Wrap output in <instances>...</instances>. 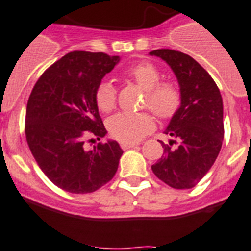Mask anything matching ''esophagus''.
<instances>
[{"label":"esophagus","instance_id":"obj_1","mask_svg":"<svg viewBox=\"0 0 251 251\" xmlns=\"http://www.w3.org/2000/svg\"><path fill=\"white\" fill-rule=\"evenodd\" d=\"M137 145H140V144H138V142H127V141H123V142H121L122 149H124V150H127V149H130V148H134V146H137Z\"/></svg>","mask_w":251,"mask_h":251}]
</instances>
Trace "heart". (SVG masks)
<instances>
[{"label":"heart","instance_id":"obj_1","mask_svg":"<svg viewBox=\"0 0 251 251\" xmlns=\"http://www.w3.org/2000/svg\"><path fill=\"white\" fill-rule=\"evenodd\" d=\"M127 74L146 92L144 106L150 107L161 119H169L177 113L181 105V92L173 82H160L161 74L156 66L150 63H141L130 68ZM95 99L100 110L105 113L111 111L117 103L115 87L110 82H102L97 87ZM154 126V118L149 113H119L107 122L111 136L127 142L142 138Z\"/></svg>","mask_w":251,"mask_h":251}]
</instances>
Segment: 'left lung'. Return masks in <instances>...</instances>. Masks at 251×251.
<instances>
[{
	"label": "left lung",
	"instance_id": "left-lung-1",
	"mask_svg": "<svg viewBox=\"0 0 251 251\" xmlns=\"http://www.w3.org/2000/svg\"><path fill=\"white\" fill-rule=\"evenodd\" d=\"M149 55L160 57L171 66L181 92L179 109L164 130L173 138L169 144L178 140V146L172 149L160 141L164 152L151 169L171 187H195L222 148V96L212 76L191 56L169 49L154 50Z\"/></svg>",
	"mask_w": 251,
	"mask_h": 251
}]
</instances>
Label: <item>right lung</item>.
<instances>
[{
  "label": "right lung",
  "instance_id": "1",
  "mask_svg": "<svg viewBox=\"0 0 251 251\" xmlns=\"http://www.w3.org/2000/svg\"><path fill=\"white\" fill-rule=\"evenodd\" d=\"M119 60L103 52L66 53L41 75L29 96V149L50 181L72 194L96 191L117 173L123 154L117 141L91 150L84 142L91 136L99 141L106 136L95 95Z\"/></svg>",
  "mask_w": 251,
  "mask_h": 251
}]
</instances>
